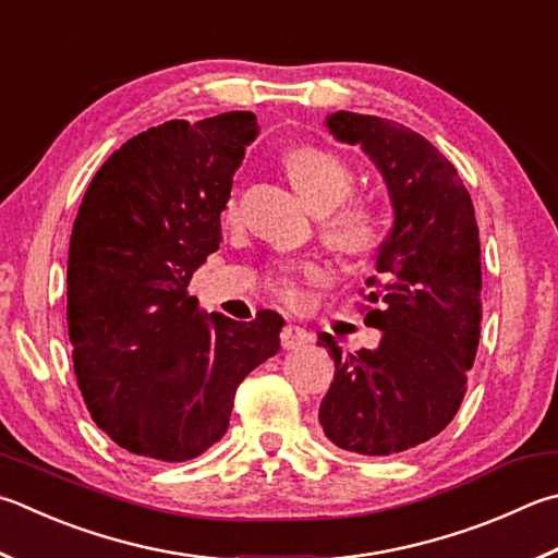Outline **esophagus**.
Instances as JSON below:
<instances>
[{"label": "esophagus", "instance_id": "1", "mask_svg": "<svg viewBox=\"0 0 558 558\" xmlns=\"http://www.w3.org/2000/svg\"><path fill=\"white\" fill-rule=\"evenodd\" d=\"M310 341H312L310 331L302 329V327H295V324H286V327H282V331H280V347L286 351L305 347V343H310Z\"/></svg>", "mask_w": 558, "mask_h": 558}]
</instances>
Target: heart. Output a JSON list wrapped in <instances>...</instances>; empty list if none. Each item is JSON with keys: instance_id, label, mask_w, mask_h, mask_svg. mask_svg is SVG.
<instances>
[{"instance_id": "obj_1", "label": "heart", "mask_w": 558, "mask_h": 558, "mask_svg": "<svg viewBox=\"0 0 558 558\" xmlns=\"http://www.w3.org/2000/svg\"><path fill=\"white\" fill-rule=\"evenodd\" d=\"M286 170L292 180V185L302 195V199L317 211V215H326L324 221V236L329 244L347 253V256H368L380 244V219L376 209L366 202H340L347 199L353 192V170L349 168L347 160L341 156L331 154L327 148L319 146H298L288 150L286 156ZM239 215V197L236 192H231L227 205H225V219L234 221ZM307 280H317L322 272L312 263L298 268ZM272 292L280 300L298 305L302 300V292L292 268H282L270 280Z\"/></svg>"}]
</instances>
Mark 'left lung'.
<instances>
[{
  "label": "left lung",
  "instance_id": "1",
  "mask_svg": "<svg viewBox=\"0 0 558 558\" xmlns=\"http://www.w3.org/2000/svg\"><path fill=\"white\" fill-rule=\"evenodd\" d=\"M327 129L376 163L395 219L366 280L378 349L343 356L319 333L337 366L319 424L339 449L390 456L437 437L461 408L483 317L478 225L456 168L417 131L353 111Z\"/></svg>",
  "mask_w": 558,
  "mask_h": 558
}]
</instances>
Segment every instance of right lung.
<instances>
[{
  "label": "right lung",
  "instance_id": "add662e5",
  "mask_svg": "<svg viewBox=\"0 0 558 558\" xmlns=\"http://www.w3.org/2000/svg\"><path fill=\"white\" fill-rule=\"evenodd\" d=\"M256 114L166 121L89 182L68 253V333L97 427L121 449L190 461L229 427L239 383L280 349L286 319L202 314L187 286L219 248Z\"/></svg>",
  "mask_w": 558,
  "mask_h": 558
}]
</instances>
